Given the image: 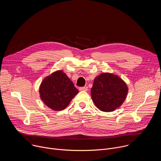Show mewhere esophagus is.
Listing matches in <instances>:
<instances>
[{"mask_svg":"<svg viewBox=\"0 0 161 161\" xmlns=\"http://www.w3.org/2000/svg\"><path fill=\"white\" fill-rule=\"evenodd\" d=\"M79 89H80V90H81V91H87V90H88V88H87V86L80 87Z\"/></svg>","mask_w":161,"mask_h":161,"instance_id":"34e87169","label":"esophagus"}]
</instances>
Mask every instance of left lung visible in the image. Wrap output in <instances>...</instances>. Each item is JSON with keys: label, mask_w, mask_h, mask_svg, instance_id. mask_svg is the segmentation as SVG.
Listing matches in <instances>:
<instances>
[{"label": "left lung", "mask_w": 161, "mask_h": 161, "mask_svg": "<svg viewBox=\"0 0 161 161\" xmlns=\"http://www.w3.org/2000/svg\"><path fill=\"white\" fill-rule=\"evenodd\" d=\"M127 92L128 87L120 77L103 73L94 79L91 88V97L99 109L110 112L123 104Z\"/></svg>", "instance_id": "obj_1"}]
</instances>
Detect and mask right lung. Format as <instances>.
<instances>
[{"label":"right lung","mask_w":161,"mask_h":161,"mask_svg":"<svg viewBox=\"0 0 161 161\" xmlns=\"http://www.w3.org/2000/svg\"><path fill=\"white\" fill-rule=\"evenodd\" d=\"M78 93L73 81L62 70L46 77L39 87L41 99L54 111L65 109Z\"/></svg>","instance_id":"obj_1"}]
</instances>
